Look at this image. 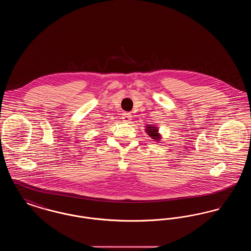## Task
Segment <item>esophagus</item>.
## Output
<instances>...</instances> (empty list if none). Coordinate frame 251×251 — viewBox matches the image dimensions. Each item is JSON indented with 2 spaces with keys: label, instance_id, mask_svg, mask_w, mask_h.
Returning a JSON list of instances; mask_svg holds the SVG:
<instances>
[{
  "label": "esophagus",
  "instance_id": "34e87169",
  "mask_svg": "<svg viewBox=\"0 0 251 251\" xmlns=\"http://www.w3.org/2000/svg\"><path fill=\"white\" fill-rule=\"evenodd\" d=\"M122 120L124 121V122H126V123H129L130 121L131 120V113H128V112H124L123 114H122Z\"/></svg>",
  "mask_w": 251,
  "mask_h": 251
}]
</instances>
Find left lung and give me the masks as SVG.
Wrapping results in <instances>:
<instances>
[{
	"label": "left lung",
	"instance_id": "8db88e82",
	"mask_svg": "<svg viewBox=\"0 0 251 251\" xmlns=\"http://www.w3.org/2000/svg\"><path fill=\"white\" fill-rule=\"evenodd\" d=\"M146 131L148 132V134L152 138V139H155V140H159L160 139V134L158 133V130L156 127H151V126H148L147 127V130Z\"/></svg>",
	"mask_w": 251,
	"mask_h": 251
}]
</instances>
